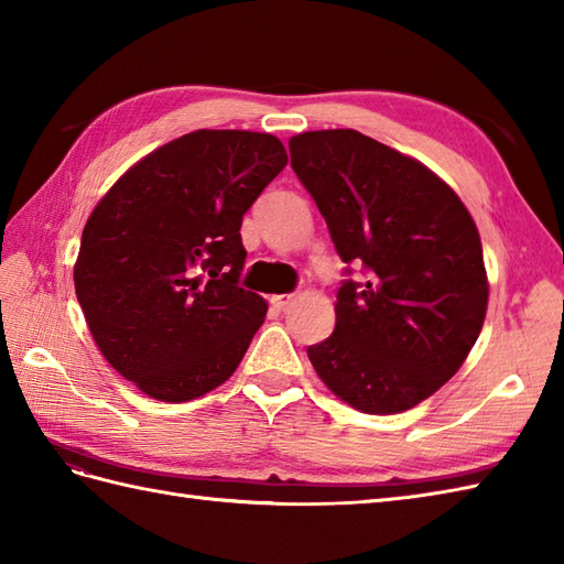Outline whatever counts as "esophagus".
Masks as SVG:
<instances>
[{
    "label": "esophagus",
    "mask_w": 564,
    "mask_h": 564,
    "mask_svg": "<svg viewBox=\"0 0 564 564\" xmlns=\"http://www.w3.org/2000/svg\"><path fill=\"white\" fill-rule=\"evenodd\" d=\"M293 293H283V295H271V305L273 307H279V310H283V307H289L291 303H293Z\"/></svg>",
    "instance_id": "obj_1"
}]
</instances>
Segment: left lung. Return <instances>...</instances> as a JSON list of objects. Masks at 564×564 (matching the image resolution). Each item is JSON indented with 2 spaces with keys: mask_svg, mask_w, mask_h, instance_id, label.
<instances>
[{
  "mask_svg": "<svg viewBox=\"0 0 564 564\" xmlns=\"http://www.w3.org/2000/svg\"><path fill=\"white\" fill-rule=\"evenodd\" d=\"M289 148L337 254L366 273L341 283L337 325L310 361L358 412L412 410L480 337L489 285L473 215L422 162L358 130H310Z\"/></svg>",
  "mask_w": 564,
  "mask_h": 564,
  "instance_id": "left-lung-1",
  "label": "left lung"
}]
</instances>
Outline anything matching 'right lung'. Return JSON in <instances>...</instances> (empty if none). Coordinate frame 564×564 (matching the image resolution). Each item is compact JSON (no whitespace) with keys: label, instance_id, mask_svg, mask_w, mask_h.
<instances>
[{"label":"right lung","instance_id":"obj_1","mask_svg":"<svg viewBox=\"0 0 564 564\" xmlns=\"http://www.w3.org/2000/svg\"><path fill=\"white\" fill-rule=\"evenodd\" d=\"M283 142L194 130L118 178L82 232L75 291L99 351L162 402H188L235 373L267 317L239 289L245 213L283 166Z\"/></svg>","mask_w":564,"mask_h":564}]
</instances>
